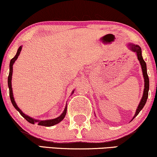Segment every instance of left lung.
<instances>
[{"mask_svg": "<svg viewBox=\"0 0 157 157\" xmlns=\"http://www.w3.org/2000/svg\"><path fill=\"white\" fill-rule=\"evenodd\" d=\"M128 46L130 50L136 53V56H137L138 60H139L140 62V64H141V66L142 72H143V76L144 78V90L143 93V97H142L141 100L140 101L139 105H138V108L136 109L135 115H134L133 117V120L136 116L138 115V113H140V111L143 109V107H144V105H145V104L146 102V100H147L148 95V90H149V79H148V76L147 74V70H146V62L144 60L143 57H142V55H141V47L137 45V44H134L132 43H129L128 44Z\"/></svg>", "mask_w": 157, "mask_h": 157, "instance_id": "obj_1", "label": "left lung"}]
</instances>
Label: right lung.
<instances>
[{"mask_svg": "<svg viewBox=\"0 0 157 157\" xmlns=\"http://www.w3.org/2000/svg\"><path fill=\"white\" fill-rule=\"evenodd\" d=\"M21 48L22 47L20 46L19 49H18L17 50V52H16V56L13 57V58L11 59V61H10V65H9V77H8V85H9V95H10V99H11V103L12 105H13V107H15V109L16 110L19 111V113L21 114V115L22 117H24L26 121H27L29 123H32V124H34V123H37V125H42V126H46V127H50V126H52L54 125H56V124H58L60 123V121H62L64 119L65 116L66 115V112H67V106H66V107H65V109L63 111V113L61 115L59 116V117H56V118L55 119H52V120H47V121H39V120H36V119H34L32 118V117H30L29 116L26 115L24 114L23 112H22L21 109H20L19 107H18V106L16 105V103L15 100H14V98H13V91H12V86H11V78H12V73H13V65L14 63H15V61L17 60L18 58V56H19L20 52H21ZM74 93V91H73L72 94Z\"/></svg>", "mask_w": 157, "mask_h": 157, "instance_id": "obj_1", "label": "right lung"}]
</instances>
